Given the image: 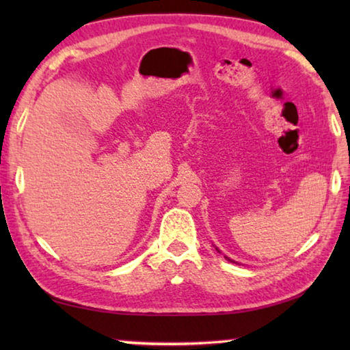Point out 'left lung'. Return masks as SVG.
Instances as JSON below:
<instances>
[{
    "instance_id": "left-lung-1",
    "label": "left lung",
    "mask_w": 350,
    "mask_h": 350,
    "mask_svg": "<svg viewBox=\"0 0 350 350\" xmlns=\"http://www.w3.org/2000/svg\"><path fill=\"white\" fill-rule=\"evenodd\" d=\"M216 250H217V248H216ZM217 252H219V250H217ZM219 253H221V252H219ZM225 259H227V260H232V259L227 258V256H225ZM232 262H234V260H232Z\"/></svg>"
}]
</instances>
